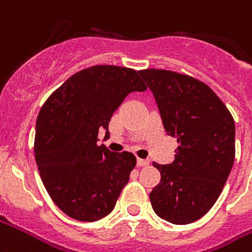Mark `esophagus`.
Here are the masks:
<instances>
[{"label": "esophagus", "instance_id": "1", "mask_svg": "<svg viewBox=\"0 0 252 252\" xmlns=\"http://www.w3.org/2000/svg\"><path fill=\"white\" fill-rule=\"evenodd\" d=\"M149 164H151V161L149 160H143V158H139V160H137V166H148Z\"/></svg>", "mask_w": 252, "mask_h": 252}]
</instances>
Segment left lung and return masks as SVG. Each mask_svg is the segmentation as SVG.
Masks as SVG:
<instances>
[{"instance_id":"1","label":"left lung","mask_w":252,"mask_h":252,"mask_svg":"<svg viewBox=\"0 0 252 252\" xmlns=\"http://www.w3.org/2000/svg\"><path fill=\"white\" fill-rule=\"evenodd\" d=\"M155 95L166 133L177 139L173 164H153L160 184L149 194L157 216L191 223L220 197L235 158V124L207 84L176 71H139Z\"/></svg>"}]
</instances>
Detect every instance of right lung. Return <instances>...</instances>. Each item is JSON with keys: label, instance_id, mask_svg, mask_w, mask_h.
<instances>
[{"label": "right lung", "instance_id": "obj_1", "mask_svg": "<svg viewBox=\"0 0 252 252\" xmlns=\"http://www.w3.org/2000/svg\"><path fill=\"white\" fill-rule=\"evenodd\" d=\"M139 71L99 64L78 71L49 96L38 113L34 155L47 193L82 222L107 217L136 165L130 152L97 145L99 129L132 91H145Z\"/></svg>", "mask_w": 252, "mask_h": 252}]
</instances>
